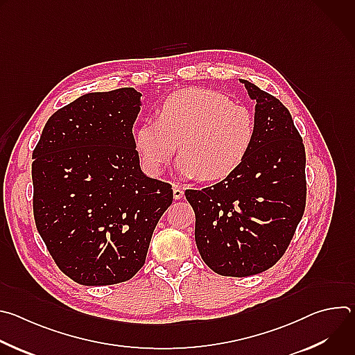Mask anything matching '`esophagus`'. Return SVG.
Segmentation results:
<instances>
[{
    "mask_svg": "<svg viewBox=\"0 0 355 355\" xmlns=\"http://www.w3.org/2000/svg\"><path fill=\"white\" fill-rule=\"evenodd\" d=\"M173 195H174V199H181L184 196V189L180 188V187H174L173 188Z\"/></svg>",
    "mask_w": 355,
    "mask_h": 355,
    "instance_id": "1",
    "label": "esophagus"
}]
</instances>
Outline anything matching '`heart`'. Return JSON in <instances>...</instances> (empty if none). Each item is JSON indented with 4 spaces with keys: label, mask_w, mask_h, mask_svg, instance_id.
<instances>
[{
    "label": "heart",
    "mask_w": 355,
    "mask_h": 355,
    "mask_svg": "<svg viewBox=\"0 0 355 355\" xmlns=\"http://www.w3.org/2000/svg\"><path fill=\"white\" fill-rule=\"evenodd\" d=\"M256 136L251 111L212 89L185 88L170 94L156 121L135 132V147L144 170L159 175L174 157L184 178L220 181L245 160Z\"/></svg>",
    "instance_id": "b5f03b06"
}]
</instances>
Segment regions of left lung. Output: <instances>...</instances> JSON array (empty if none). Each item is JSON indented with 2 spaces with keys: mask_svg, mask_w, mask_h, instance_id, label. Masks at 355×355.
Masks as SVG:
<instances>
[{
  "mask_svg": "<svg viewBox=\"0 0 355 355\" xmlns=\"http://www.w3.org/2000/svg\"><path fill=\"white\" fill-rule=\"evenodd\" d=\"M256 136L243 164L223 181L187 189L195 212V243L219 275L248 277L285 252L306 204L305 146L279 99L247 80Z\"/></svg>",
  "mask_w": 355,
  "mask_h": 355,
  "instance_id": "1",
  "label": "left lung"
}]
</instances>
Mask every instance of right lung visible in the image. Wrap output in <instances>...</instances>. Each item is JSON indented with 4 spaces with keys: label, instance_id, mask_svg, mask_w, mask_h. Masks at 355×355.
Here are the masks:
<instances>
[{
    "label": "right lung",
    "instance_id": "obj_1",
    "mask_svg": "<svg viewBox=\"0 0 355 355\" xmlns=\"http://www.w3.org/2000/svg\"><path fill=\"white\" fill-rule=\"evenodd\" d=\"M140 96L130 87L81 95L49 118L32 153L37 232L81 285L130 279L173 202L171 185L140 168L132 133Z\"/></svg>",
    "mask_w": 355,
    "mask_h": 355
}]
</instances>
